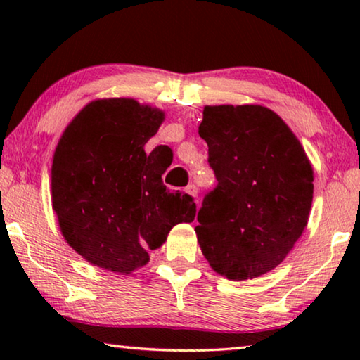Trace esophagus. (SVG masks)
<instances>
[{
    "label": "esophagus",
    "instance_id": "1",
    "mask_svg": "<svg viewBox=\"0 0 360 360\" xmlns=\"http://www.w3.org/2000/svg\"><path fill=\"white\" fill-rule=\"evenodd\" d=\"M186 192H187L188 195H191V197L197 198V195H198V188H197V186L191 184V186H187V187H186Z\"/></svg>",
    "mask_w": 360,
    "mask_h": 360
}]
</instances>
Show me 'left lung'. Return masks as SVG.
Here are the masks:
<instances>
[{
    "mask_svg": "<svg viewBox=\"0 0 360 360\" xmlns=\"http://www.w3.org/2000/svg\"><path fill=\"white\" fill-rule=\"evenodd\" d=\"M198 135L217 179L197 216L200 249L230 281L265 275L307 227L311 162L288 124L260 105L205 106Z\"/></svg>",
    "mask_w": 360,
    "mask_h": 360,
    "instance_id": "obj_1",
    "label": "left lung"
}]
</instances>
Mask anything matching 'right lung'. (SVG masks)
<instances>
[{
    "label": "right lung",
    "mask_w": 360,
    "mask_h": 360,
    "mask_svg": "<svg viewBox=\"0 0 360 360\" xmlns=\"http://www.w3.org/2000/svg\"><path fill=\"white\" fill-rule=\"evenodd\" d=\"M165 120L133 98H100L79 111L53 152L52 208L66 243L89 264L130 275L149 262L176 224L192 222L191 195L172 192L162 174L167 146L144 144Z\"/></svg>",
    "instance_id": "obj_1"
}]
</instances>
